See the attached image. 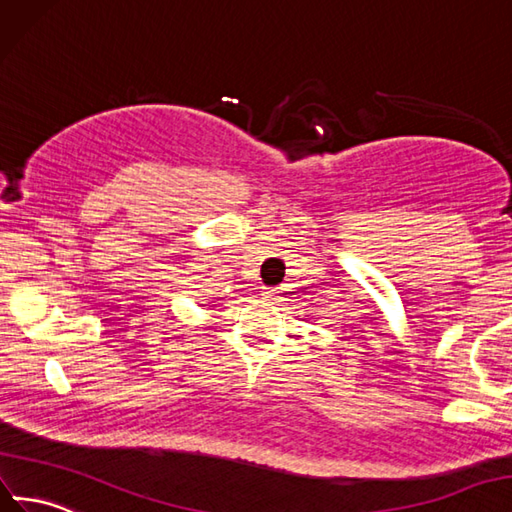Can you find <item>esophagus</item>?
Instances as JSON below:
<instances>
[{
    "mask_svg": "<svg viewBox=\"0 0 512 512\" xmlns=\"http://www.w3.org/2000/svg\"><path fill=\"white\" fill-rule=\"evenodd\" d=\"M261 296H264L266 300H276V289L274 287H264V289H261Z\"/></svg>",
    "mask_w": 512,
    "mask_h": 512,
    "instance_id": "1",
    "label": "esophagus"
}]
</instances>
